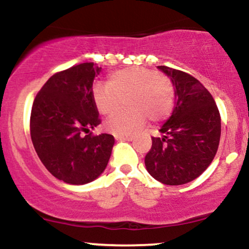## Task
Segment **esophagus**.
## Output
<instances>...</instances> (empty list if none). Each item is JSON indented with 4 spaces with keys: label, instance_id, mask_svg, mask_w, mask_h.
I'll return each mask as SVG.
<instances>
[{
    "label": "esophagus",
    "instance_id": "esophagus-1",
    "mask_svg": "<svg viewBox=\"0 0 249 249\" xmlns=\"http://www.w3.org/2000/svg\"><path fill=\"white\" fill-rule=\"evenodd\" d=\"M115 138H116V141H118V142H122V141L131 142L133 139V136L132 134H127V136H118V134H117V136H115Z\"/></svg>",
    "mask_w": 249,
    "mask_h": 249
}]
</instances>
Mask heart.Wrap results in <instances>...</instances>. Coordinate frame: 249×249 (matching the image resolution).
Segmentation results:
<instances>
[{"instance_id":"1","label":"heart","mask_w":249,"mask_h":249,"mask_svg":"<svg viewBox=\"0 0 249 249\" xmlns=\"http://www.w3.org/2000/svg\"><path fill=\"white\" fill-rule=\"evenodd\" d=\"M176 90L171 78L147 68L133 67L118 70L108 77L107 85L97 84L92 98L99 113L107 116L126 99L127 110L113 113L104 127L113 134H127L141 127L146 119L160 122L172 112Z\"/></svg>"}]
</instances>
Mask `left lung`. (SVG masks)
I'll return each instance as SVG.
<instances>
[{"label":"left lung","mask_w":249,"mask_h":249,"mask_svg":"<svg viewBox=\"0 0 249 249\" xmlns=\"http://www.w3.org/2000/svg\"><path fill=\"white\" fill-rule=\"evenodd\" d=\"M176 90L173 112L162 125L161 137H152L145 166L165 185H184L204 172L218 151L221 118L208 90L184 71L158 67Z\"/></svg>","instance_id":"1"}]
</instances>
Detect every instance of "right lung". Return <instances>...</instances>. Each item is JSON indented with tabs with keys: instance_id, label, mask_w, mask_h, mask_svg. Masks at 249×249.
I'll use <instances>...</instances> for the list:
<instances>
[{
	"instance_id": "right-lung-1",
	"label": "right lung",
	"mask_w": 249,
	"mask_h": 249,
	"mask_svg": "<svg viewBox=\"0 0 249 249\" xmlns=\"http://www.w3.org/2000/svg\"><path fill=\"white\" fill-rule=\"evenodd\" d=\"M101 71L93 63H82L55 73L31 107L30 136L37 156L55 178L70 185L98 178L115 145L111 134L90 132L101 124L92 98L93 79Z\"/></svg>"
}]
</instances>
